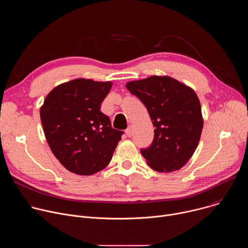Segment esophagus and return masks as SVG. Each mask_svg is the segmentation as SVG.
Segmentation results:
<instances>
[{
  "instance_id": "esophagus-1",
  "label": "esophagus",
  "mask_w": 248,
  "mask_h": 248,
  "mask_svg": "<svg viewBox=\"0 0 248 248\" xmlns=\"http://www.w3.org/2000/svg\"><path fill=\"white\" fill-rule=\"evenodd\" d=\"M125 133H126V135H127L128 137H131V136H132V127H131V126H128V127L126 128V130H125Z\"/></svg>"
}]
</instances>
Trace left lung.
Listing matches in <instances>:
<instances>
[{"mask_svg":"<svg viewBox=\"0 0 248 248\" xmlns=\"http://www.w3.org/2000/svg\"><path fill=\"white\" fill-rule=\"evenodd\" d=\"M125 86L144 104L155 126L152 144L140 150L148 166L159 172L183 168L196 150L203 128L194 90L167 76L129 81Z\"/></svg>","mask_w":248,"mask_h":248,"instance_id":"8db88e82","label":"left lung"}]
</instances>
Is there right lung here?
<instances>
[{
  "label": "right lung",
  "mask_w": 248,
  "mask_h": 248,
  "mask_svg": "<svg viewBox=\"0 0 248 248\" xmlns=\"http://www.w3.org/2000/svg\"><path fill=\"white\" fill-rule=\"evenodd\" d=\"M111 81L78 78L55 87L40 108L47 142L60 163L80 175L94 174L111 162L124 133L112 127L101 104Z\"/></svg>",
  "instance_id": "obj_1"
}]
</instances>
